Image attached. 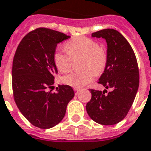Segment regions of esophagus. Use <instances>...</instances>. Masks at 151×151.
Returning <instances> with one entry per match:
<instances>
[{
	"label": "esophagus",
	"mask_w": 151,
	"mask_h": 151,
	"mask_svg": "<svg viewBox=\"0 0 151 151\" xmlns=\"http://www.w3.org/2000/svg\"><path fill=\"white\" fill-rule=\"evenodd\" d=\"M73 90H74V93H75V94H78L79 91H80V90H79V89H77V88H74V89H73Z\"/></svg>",
	"instance_id": "1"
}]
</instances>
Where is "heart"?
Wrapping results in <instances>:
<instances>
[{"label":"heart","instance_id":"b5f03b06","mask_svg":"<svg viewBox=\"0 0 151 151\" xmlns=\"http://www.w3.org/2000/svg\"><path fill=\"white\" fill-rule=\"evenodd\" d=\"M67 52L57 50L53 53V61L60 72L65 73L71 69L72 58L82 57L81 68L78 72L70 73L62 81L68 86L81 88L92 82L96 74L103 72L107 65L108 56L106 50L99 46L95 40L87 37H75L65 44Z\"/></svg>","mask_w":151,"mask_h":151}]
</instances>
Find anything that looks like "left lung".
<instances>
[{
  "label": "left lung",
  "mask_w": 151,
  "mask_h": 151,
  "mask_svg": "<svg viewBox=\"0 0 151 151\" xmlns=\"http://www.w3.org/2000/svg\"><path fill=\"white\" fill-rule=\"evenodd\" d=\"M107 42V65L98 83L105 91L90 89L92 94L86 104V111L91 119L101 125L110 126L121 122L129 112L139 86V71L132 47L118 31L106 29L92 33Z\"/></svg>",
  "instance_id": "left-lung-1"
}]
</instances>
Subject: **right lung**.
I'll return each mask as SVG.
<instances>
[{"label": "right lung", "mask_w": 151, "mask_h": 151, "mask_svg": "<svg viewBox=\"0 0 151 151\" xmlns=\"http://www.w3.org/2000/svg\"><path fill=\"white\" fill-rule=\"evenodd\" d=\"M63 33L41 27L30 31L17 48L13 58L12 86L14 101L24 118L34 127L50 129L63 119L73 98V88L59 85L49 91L58 70L53 53L58 43L70 38Z\"/></svg>", "instance_id": "add662e5"}]
</instances>
